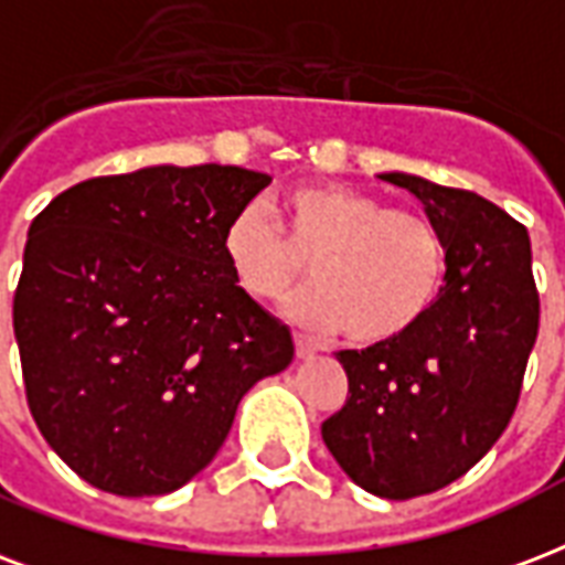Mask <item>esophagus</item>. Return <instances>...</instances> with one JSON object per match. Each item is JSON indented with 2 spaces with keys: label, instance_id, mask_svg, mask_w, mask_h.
Masks as SVG:
<instances>
[{
  "label": "esophagus",
  "instance_id": "1",
  "mask_svg": "<svg viewBox=\"0 0 565 565\" xmlns=\"http://www.w3.org/2000/svg\"><path fill=\"white\" fill-rule=\"evenodd\" d=\"M296 355L299 359H311L313 355V343L305 334H296Z\"/></svg>",
  "mask_w": 565,
  "mask_h": 565
}]
</instances>
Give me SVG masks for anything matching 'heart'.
I'll list each match as a JSON object with an SVG mask.
<instances>
[{
  "label": "heart",
  "mask_w": 565,
  "mask_h": 565,
  "mask_svg": "<svg viewBox=\"0 0 565 565\" xmlns=\"http://www.w3.org/2000/svg\"><path fill=\"white\" fill-rule=\"evenodd\" d=\"M222 252L236 287L257 301L290 290L308 260L313 284L287 301V313L308 329H343L359 347L417 329L447 275L445 236L433 218L340 183L290 189L281 227L264 206H245Z\"/></svg>",
  "instance_id": "obj_1"
}]
</instances>
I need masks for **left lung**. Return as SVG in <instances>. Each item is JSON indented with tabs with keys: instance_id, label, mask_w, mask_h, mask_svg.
Instances as JSON below:
<instances>
[{
	"instance_id": "1",
	"label": "left lung",
	"mask_w": 565,
	"mask_h": 565,
	"mask_svg": "<svg viewBox=\"0 0 565 565\" xmlns=\"http://www.w3.org/2000/svg\"><path fill=\"white\" fill-rule=\"evenodd\" d=\"M445 236L441 296L406 338L340 350L350 379L322 441L364 492L408 501L471 471L510 424L540 331L527 227L492 201L385 171Z\"/></svg>"
}]
</instances>
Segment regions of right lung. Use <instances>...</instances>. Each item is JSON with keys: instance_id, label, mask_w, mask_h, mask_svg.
<instances>
[{"instance_id": "add662e5", "label": "right lung", "mask_w": 565, "mask_h": 565, "mask_svg": "<svg viewBox=\"0 0 565 565\" xmlns=\"http://www.w3.org/2000/svg\"><path fill=\"white\" fill-rule=\"evenodd\" d=\"M269 174L150 166L76 183L29 227L14 296L25 399L85 483L168 494L213 462L292 334L236 287L225 231Z\"/></svg>"}]
</instances>
